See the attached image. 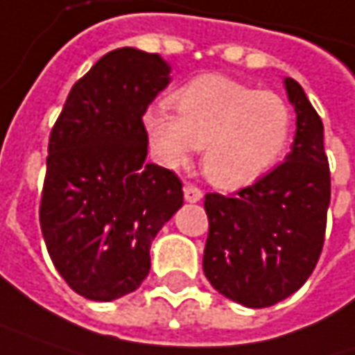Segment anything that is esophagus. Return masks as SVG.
<instances>
[{
    "mask_svg": "<svg viewBox=\"0 0 355 355\" xmlns=\"http://www.w3.org/2000/svg\"><path fill=\"white\" fill-rule=\"evenodd\" d=\"M202 190L200 188H196L193 184H186L184 186V198L188 200V202H200L202 200Z\"/></svg>",
    "mask_w": 355,
    "mask_h": 355,
    "instance_id": "esophagus-1",
    "label": "esophagus"
}]
</instances>
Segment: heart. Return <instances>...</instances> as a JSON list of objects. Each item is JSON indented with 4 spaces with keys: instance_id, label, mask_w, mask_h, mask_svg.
Here are the masks:
<instances>
[{
    "instance_id": "b5f03b06",
    "label": "heart",
    "mask_w": 355,
    "mask_h": 355,
    "mask_svg": "<svg viewBox=\"0 0 355 355\" xmlns=\"http://www.w3.org/2000/svg\"><path fill=\"white\" fill-rule=\"evenodd\" d=\"M171 105L178 116L165 107L143 116L155 155L167 167H184L202 149L204 173L220 188L261 180L283 159L291 141L289 103L228 76H198L171 96Z\"/></svg>"
}]
</instances>
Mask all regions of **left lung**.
Here are the masks:
<instances>
[{
	"instance_id": "1",
	"label": "left lung",
	"mask_w": 355,
	"mask_h": 355,
	"mask_svg": "<svg viewBox=\"0 0 355 355\" xmlns=\"http://www.w3.org/2000/svg\"><path fill=\"white\" fill-rule=\"evenodd\" d=\"M285 89L297 113L287 159L248 188L204 200V275L216 291L252 309L301 289L325 241L331 178L323 123L297 80L285 78Z\"/></svg>"
}]
</instances>
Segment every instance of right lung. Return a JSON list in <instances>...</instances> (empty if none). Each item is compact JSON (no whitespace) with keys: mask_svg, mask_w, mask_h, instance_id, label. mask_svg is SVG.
<instances>
[{"mask_svg":"<svg viewBox=\"0 0 355 355\" xmlns=\"http://www.w3.org/2000/svg\"><path fill=\"white\" fill-rule=\"evenodd\" d=\"M169 70L159 54L113 50L72 87L52 127L40 228L56 270L90 301L139 287L151 241L184 204L180 178L145 162L143 114Z\"/></svg>","mask_w":355,"mask_h":355,"instance_id":"right-lung-1","label":"right lung"}]
</instances>
